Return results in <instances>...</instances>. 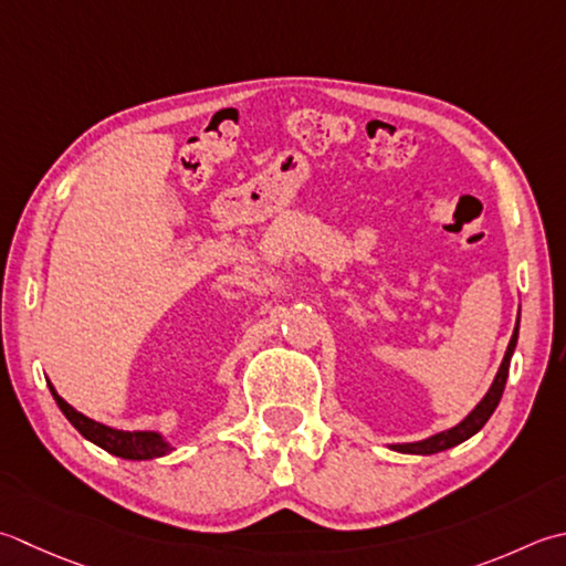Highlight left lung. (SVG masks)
Masks as SVG:
<instances>
[{
	"label": "left lung",
	"instance_id": "obj_1",
	"mask_svg": "<svg viewBox=\"0 0 566 566\" xmlns=\"http://www.w3.org/2000/svg\"><path fill=\"white\" fill-rule=\"evenodd\" d=\"M517 328H520V314H517V324L513 331V338L507 343V350H505V358L501 363V368L495 373V380L491 385V390L485 392L483 400L473 407V412L459 422L457 427H451L447 431H439V434L422 439V441H412V444H390V449L400 451V453H419V457H429V453H437V451H447L451 447L461 444V441L471 439L475 431H481L483 424L489 422L491 415L495 412L497 402H501L503 390H505V380H507V370H511V358H513V350L517 346Z\"/></svg>",
	"mask_w": 566,
	"mask_h": 566
}]
</instances>
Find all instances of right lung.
Returning a JSON list of instances; mask_svg holds the SVG:
<instances>
[{
  "label": "right lung",
  "instance_id": "right-lung-1",
  "mask_svg": "<svg viewBox=\"0 0 566 566\" xmlns=\"http://www.w3.org/2000/svg\"><path fill=\"white\" fill-rule=\"evenodd\" d=\"M49 390L53 395L55 405L61 407L65 419H69V422L81 431L87 441H93V444L105 449L107 453H115V457L129 459V461H149L171 451V444L159 434V431H122V429L105 427L95 422V419L81 415L77 409H73L59 392H55V387L51 382H49Z\"/></svg>",
  "mask_w": 566,
  "mask_h": 566
}]
</instances>
